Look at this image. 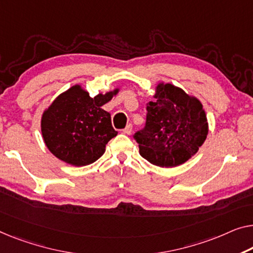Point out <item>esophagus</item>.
I'll use <instances>...</instances> for the list:
<instances>
[{
    "mask_svg": "<svg viewBox=\"0 0 253 253\" xmlns=\"http://www.w3.org/2000/svg\"><path fill=\"white\" fill-rule=\"evenodd\" d=\"M123 133L124 134H127V135H129L131 133V125H130V124L125 127V129L123 130Z\"/></svg>",
    "mask_w": 253,
    "mask_h": 253,
    "instance_id": "1",
    "label": "esophagus"
}]
</instances>
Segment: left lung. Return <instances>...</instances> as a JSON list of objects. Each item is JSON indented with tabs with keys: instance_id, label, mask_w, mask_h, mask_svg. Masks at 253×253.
Instances as JSON below:
<instances>
[{
	"instance_id": "obj_1",
	"label": "left lung",
	"mask_w": 253,
	"mask_h": 253,
	"mask_svg": "<svg viewBox=\"0 0 253 253\" xmlns=\"http://www.w3.org/2000/svg\"><path fill=\"white\" fill-rule=\"evenodd\" d=\"M146 110V126L134 137L139 154L150 164L177 167L205 143L209 125L201 101L178 86L158 83Z\"/></svg>"
}]
</instances>
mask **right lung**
<instances>
[{
    "instance_id": "right-lung-1",
    "label": "right lung",
    "mask_w": 253,
    "mask_h": 253,
    "mask_svg": "<svg viewBox=\"0 0 253 253\" xmlns=\"http://www.w3.org/2000/svg\"><path fill=\"white\" fill-rule=\"evenodd\" d=\"M115 88L94 97L81 84L59 94L41 119L45 145L63 163L82 167L96 161L105 152V145L117 131L111 116L102 107L119 93Z\"/></svg>"
}]
</instances>
